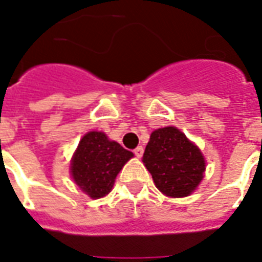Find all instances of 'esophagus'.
Segmentation results:
<instances>
[{"mask_svg": "<svg viewBox=\"0 0 262 262\" xmlns=\"http://www.w3.org/2000/svg\"><path fill=\"white\" fill-rule=\"evenodd\" d=\"M133 153H135V155H136V157H138V159H140V157H141L142 155H144V148H142V146H137V148H136V149L133 150Z\"/></svg>", "mask_w": 262, "mask_h": 262, "instance_id": "obj_1", "label": "esophagus"}]
</instances>
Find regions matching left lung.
<instances>
[{
	"label": "left lung",
	"instance_id": "obj_1",
	"mask_svg": "<svg viewBox=\"0 0 262 262\" xmlns=\"http://www.w3.org/2000/svg\"><path fill=\"white\" fill-rule=\"evenodd\" d=\"M142 161L157 188L172 198L190 195L206 169L201 150L173 126L153 132Z\"/></svg>",
	"mask_w": 262,
	"mask_h": 262
}]
</instances>
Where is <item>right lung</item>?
<instances>
[{
    "label": "right lung",
    "instance_id": "right-lung-1",
    "mask_svg": "<svg viewBox=\"0 0 262 262\" xmlns=\"http://www.w3.org/2000/svg\"><path fill=\"white\" fill-rule=\"evenodd\" d=\"M132 157L130 150L107 140L102 132H90L83 136L74 155L72 178L89 196L98 199L110 192L116 176Z\"/></svg>",
    "mask_w": 262,
    "mask_h": 262
}]
</instances>
